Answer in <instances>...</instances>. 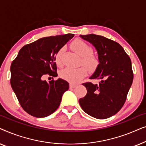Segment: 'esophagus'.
<instances>
[{
	"mask_svg": "<svg viewBox=\"0 0 146 146\" xmlns=\"http://www.w3.org/2000/svg\"><path fill=\"white\" fill-rule=\"evenodd\" d=\"M76 86L77 85L74 84H72V83L70 84V88H75Z\"/></svg>",
	"mask_w": 146,
	"mask_h": 146,
	"instance_id": "34e87169",
	"label": "esophagus"
}]
</instances>
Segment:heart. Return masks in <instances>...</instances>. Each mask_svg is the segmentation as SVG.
<instances>
[{
	"mask_svg": "<svg viewBox=\"0 0 146 146\" xmlns=\"http://www.w3.org/2000/svg\"><path fill=\"white\" fill-rule=\"evenodd\" d=\"M71 48L74 52L82 57V62L90 71H94L99 64V60L96 56L92 52V49L84 41L80 39H76L71 44ZM63 48L58 50L55 55L54 61L58 66L62 64L61 56ZM87 69L85 67L81 66L77 68H66L60 72L62 78L72 83H77L81 80L86 75Z\"/></svg>",
	"mask_w": 146,
	"mask_h": 146,
	"instance_id": "heart-1",
	"label": "heart"
}]
</instances>
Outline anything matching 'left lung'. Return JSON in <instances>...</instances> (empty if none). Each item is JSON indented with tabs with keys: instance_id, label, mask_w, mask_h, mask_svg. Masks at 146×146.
Returning <instances> with one entry per match:
<instances>
[{
	"instance_id": "1",
	"label": "left lung",
	"mask_w": 146,
	"mask_h": 146,
	"mask_svg": "<svg viewBox=\"0 0 146 146\" xmlns=\"http://www.w3.org/2000/svg\"><path fill=\"white\" fill-rule=\"evenodd\" d=\"M80 37L96 50L99 64L90 79L101 80L99 84L84 83L87 94L79 100L82 109L97 119L115 115L124 104L133 82L131 60L122 46L102 36L91 34Z\"/></svg>"
}]
</instances>
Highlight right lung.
Instances as JSON below:
<instances>
[{
    "label": "right lung",
    "instance_id": "right-lung-1",
    "mask_svg": "<svg viewBox=\"0 0 146 146\" xmlns=\"http://www.w3.org/2000/svg\"><path fill=\"white\" fill-rule=\"evenodd\" d=\"M74 36L66 34L44 37L22 48L11 64V84L24 110L36 117L50 115L60 104L69 84L58 78L47 82L46 74L58 76L56 54Z\"/></svg>",
    "mask_w": 146,
    "mask_h": 146
}]
</instances>
